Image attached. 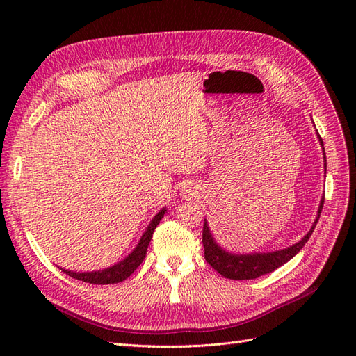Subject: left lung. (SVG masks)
Instances as JSON below:
<instances>
[{"mask_svg":"<svg viewBox=\"0 0 356 356\" xmlns=\"http://www.w3.org/2000/svg\"><path fill=\"white\" fill-rule=\"evenodd\" d=\"M319 138V144L322 147V152H324V166H327V160H325V149H324V143L316 132ZM327 169V168H325ZM322 207H324V197L321 199L319 208H318V215L315 218V222L312 224L310 230L306 233V236L297 243L291 245L285 250L281 251H272V252H254V254H232L229 251L222 250V248L217 243V241L213 239V236L209 230L208 221L204 220L203 224V234H202V242L204 248V258L207 261L215 268L221 276L233 279V281H248V279H255L258 276H263L276 270L277 267H281L282 264L288 263L291 258L297 255V252L306 245L309 238L314 233L316 222L319 220V215L322 211Z\"/></svg>","mask_w":356,"mask_h":356,"instance_id":"8db88e82","label":"left lung"}]
</instances>
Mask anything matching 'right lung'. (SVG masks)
I'll use <instances>...</instances> for the list:
<instances>
[{
  "mask_svg": "<svg viewBox=\"0 0 356 356\" xmlns=\"http://www.w3.org/2000/svg\"><path fill=\"white\" fill-rule=\"evenodd\" d=\"M165 213H166V208L160 209L154 215V218L148 224V227L145 229L138 245L134 248V251L126 258H123L122 261H118L117 264L106 267L104 270H96V272H72V270H67V268H60V270L74 279H79V281L88 282V284H96V285H108V284H117V282L124 281V279L131 276L136 270V267L144 261L147 248L149 242H152L153 233L160 220L165 217Z\"/></svg>",
  "mask_w": 356,
  "mask_h": 356,
  "instance_id": "add662e5",
  "label": "right lung"
}]
</instances>
